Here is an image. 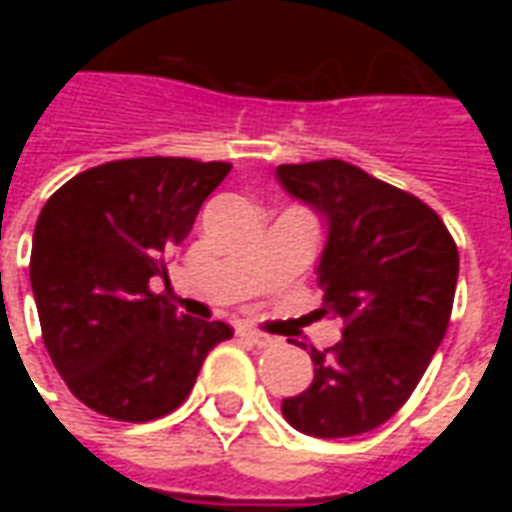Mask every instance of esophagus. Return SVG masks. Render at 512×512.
<instances>
[{
	"mask_svg": "<svg viewBox=\"0 0 512 512\" xmlns=\"http://www.w3.org/2000/svg\"><path fill=\"white\" fill-rule=\"evenodd\" d=\"M238 334H241L244 340H249L252 345H257V348H268V345L277 343V337H271V334L266 332H257V329H252V326H241Z\"/></svg>",
	"mask_w": 512,
	"mask_h": 512,
	"instance_id": "1",
	"label": "esophagus"
}]
</instances>
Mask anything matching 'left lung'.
Segmentation results:
<instances>
[{
	"label": "left lung",
	"mask_w": 512,
	"mask_h": 512,
	"mask_svg": "<svg viewBox=\"0 0 512 512\" xmlns=\"http://www.w3.org/2000/svg\"><path fill=\"white\" fill-rule=\"evenodd\" d=\"M277 178L329 219L318 315L343 321L340 343L310 351L315 378L282 414L318 439L359 436L406 403L444 340L458 246L430 205L348 161L279 164Z\"/></svg>",
	"instance_id": "obj_1"
}]
</instances>
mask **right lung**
Listing matches in <instances>:
<instances>
[{"mask_svg":"<svg viewBox=\"0 0 512 512\" xmlns=\"http://www.w3.org/2000/svg\"><path fill=\"white\" fill-rule=\"evenodd\" d=\"M227 161L145 156L84 169L54 191L35 224L29 279L40 332L84 406L150 422L189 397L222 321L178 315L150 279L191 233Z\"/></svg>","mask_w":512,"mask_h":512,"instance_id":"right-lung-1","label":"right lung"}]
</instances>
